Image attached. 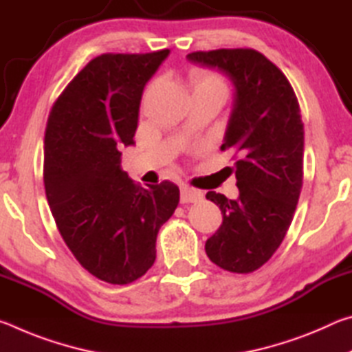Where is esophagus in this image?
I'll use <instances>...</instances> for the list:
<instances>
[{"label":"esophagus","mask_w":352,"mask_h":352,"mask_svg":"<svg viewBox=\"0 0 352 352\" xmlns=\"http://www.w3.org/2000/svg\"><path fill=\"white\" fill-rule=\"evenodd\" d=\"M201 197H204V194L200 192V190L190 188V186H182V204H195V201H199Z\"/></svg>","instance_id":"1"}]
</instances>
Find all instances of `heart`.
Wrapping results in <instances>:
<instances>
[{"label": "heart", "mask_w": 352, "mask_h": 352, "mask_svg": "<svg viewBox=\"0 0 352 352\" xmlns=\"http://www.w3.org/2000/svg\"><path fill=\"white\" fill-rule=\"evenodd\" d=\"M206 90H216L226 94V85L223 79L214 73H197L194 76V91H206Z\"/></svg>", "instance_id": "1"}]
</instances>
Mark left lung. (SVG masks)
<instances>
[{"label":"left lung","instance_id":"obj_1","mask_svg":"<svg viewBox=\"0 0 352 352\" xmlns=\"http://www.w3.org/2000/svg\"><path fill=\"white\" fill-rule=\"evenodd\" d=\"M188 60L222 71L236 90L220 148L241 155L234 163L239 197L206 194L223 216L205 243L206 254L220 269L252 273L281 245L300 199L305 152L300 104L283 71L254 50L197 51Z\"/></svg>","mask_w":352,"mask_h":352}]
</instances>
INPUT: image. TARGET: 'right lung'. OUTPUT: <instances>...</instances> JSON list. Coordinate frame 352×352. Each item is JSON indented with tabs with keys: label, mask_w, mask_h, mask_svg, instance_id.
I'll return each instance as SVG.
<instances>
[{
	"label": "right lung",
	"mask_w": 352,
	"mask_h": 352,
	"mask_svg": "<svg viewBox=\"0 0 352 352\" xmlns=\"http://www.w3.org/2000/svg\"><path fill=\"white\" fill-rule=\"evenodd\" d=\"M169 50L102 54L52 105L45 132L46 199L74 258L100 281L129 284L157 258V234L180 201L168 180L133 183L121 148L133 146L142 90Z\"/></svg>",
	"instance_id": "right-lung-1"
}]
</instances>
